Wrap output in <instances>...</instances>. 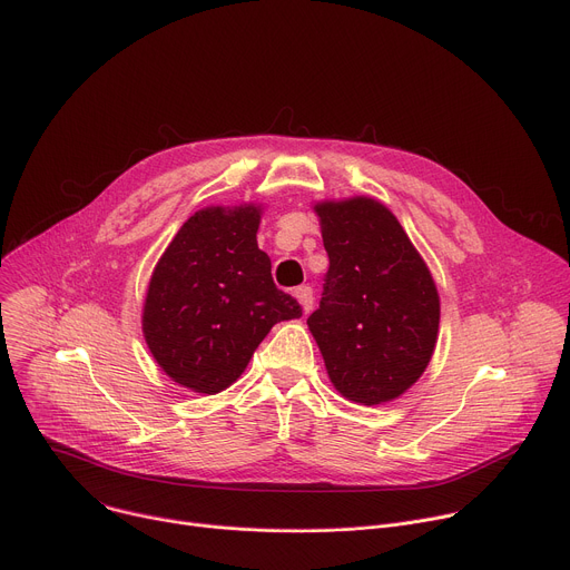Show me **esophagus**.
<instances>
[{
    "mask_svg": "<svg viewBox=\"0 0 570 570\" xmlns=\"http://www.w3.org/2000/svg\"><path fill=\"white\" fill-rule=\"evenodd\" d=\"M295 297L299 299L304 313H308L313 308V288L311 286H297L295 288Z\"/></svg>",
    "mask_w": 570,
    "mask_h": 570,
    "instance_id": "obj_1",
    "label": "esophagus"
}]
</instances>
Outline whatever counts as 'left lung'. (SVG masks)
Returning a JSON list of instances; mask_svg holds the SVG:
<instances>
[{
    "instance_id": "8db88e82",
    "label": "left lung",
    "mask_w": 570,
    "mask_h": 570,
    "mask_svg": "<svg viewBox=\"0 0 570 570\" xmlns=\"http://www.w3.org/2000/svg\"><path fill=\"white\" fill-rule=\"evenodd\" d=\"M330 271L306 320L334 387L361 405L399 399L431 363L440 330L433 275L379 200H320Z\"/></svg>"
}]
</instances>
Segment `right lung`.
Masks as SVG:
<instances>
[{
	"instance_id": "right-lung-1",
	"label": "right lung",
	"mask_w": 570,
	"mask_h": 570,
	"mask_svg": "<svg viewBox=\"0 0 570 570\" xmlns=\"http://www.w3.org/2000/svg\"><path fill=\"white\" fill-rule=\"evenodd\" d=\"M262 212L255 203L198 209L153 268L144 341L161 372L191 392L229 387L275 324L302 315L257 246Z\"/></svg>"
}]
</instances>
